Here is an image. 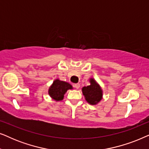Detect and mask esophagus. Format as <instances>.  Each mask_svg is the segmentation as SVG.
Returning a JSON list of instances; mask_svg holds the SVG:
<instances>
[{"label": "esophagus", "instance_id": "34e87169", "mask_svg": "<svg viewBox=\"0 0 149 149\" xmlns=\"http://www.w3.org/2000/svg\"><path fill=\"white\" fill-rule=\"evenodd\" d=\"M74 87L76 89H79V87H80V84H79V83H77V84H74Z\"/></svg>", "mask_w": 149, "mask_h": 149}]
</instances>
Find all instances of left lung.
<instances>
[{"instance_id": "8db88e82", "label": "left lung", "mask_w": 149, "mask_h": 149, "mask_svg": "<svg viewBox=\"0 0 149 149\" xmlns=\"http://www.w3.org/2000/svg\"><path fill=\"white\" fill-rule=\"evenodd\" d=\"M90 85L83 87L82 91L87 102L93 105L101 100L102 91L100 87L93 79H90Z\"/></svg>"}]
</instances>
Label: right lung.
<instances>
[{
  "mask_svg": "<svg viewBox=\"0 0 149 149\" xmlns=\"http://www.w3.org/2000/svg\"><path fill=\"white\" fill-rule=\"evenodd\" d=\"M72 88V85L69 83L57 79L49 89V94L56 100H62L67 90Z\"/></svg>",
  "mask_w": 149,
  "mask_h": 149,
  "instance_id": "add662e5",
  "label": "right lung"
}]
</instances>
